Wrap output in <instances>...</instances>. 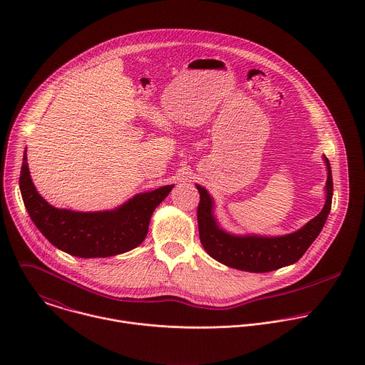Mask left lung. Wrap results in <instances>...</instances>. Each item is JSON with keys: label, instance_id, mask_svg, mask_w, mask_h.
<instances>
[{"label": "left lung", "instance_id": "8db88e82", "mask_svg": "<svg viewBox=\"0 0 365 365\" xmlns=\"http://www.w3.org/2000/svg\"><path fill=\"white\" fill-rule=\"evenodd\" d=\"M328 170L325 185V205L322 211L300 230L286 235H235L220 227L214 215V199L205 187L196 185L200 200L197 206L199 238L205 248L217 262L250 273H267L296 263L322 231L331 212L334 183L331 165L324 158Z\"/></svg>", "mask_w": 365, "mask_h": 365}]
</instances>
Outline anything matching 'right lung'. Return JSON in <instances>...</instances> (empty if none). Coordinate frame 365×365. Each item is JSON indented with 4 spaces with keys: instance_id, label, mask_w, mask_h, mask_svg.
I'll use <instances>...</instances> for the list:
<instances>
[{
    "instance_id": "right-lung-1",
    "label": "right lung",
    "mask_w": 365,
    "mask_h": 365,
    "mask_svg": "<svg viewBox=\"0 0 365 365\" xmlns=\"http://www.w3.org/2000/svg\"><path fill=\"white\" fill-rule=\"evenodd\" d=\"M23 155L20 190L26 210L38 231L59 250L82 258L111 257L140 245L150 218L175 185L137 193L111 211L78 212L47 203L37 192Z\"/></svg>"
}]
</instances>
